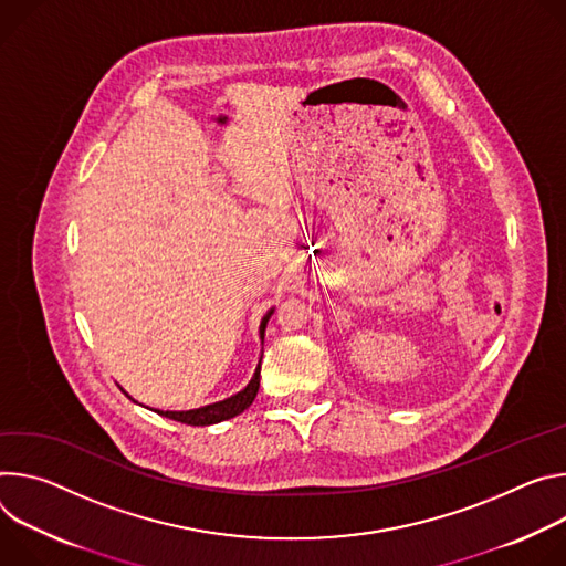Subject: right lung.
Returning <instances> with one entry per match:
<instances>
[{"label":"right lung","mask_w":566,"mask_h":566,"mask_svg":"<svg viewBox=\"0 0 566 566\" xmlns=\"http://www.w3.org/2000/svg\"><path fill=\"white\" fill-rule=\"evenodd\" d=\"M272 312L274 310H270L261 322V335H265V326L272 317ZM259 387H261V361L256 366L254 378L249 380V385L242 391H238L235 396L227 398V400H220V402H213V405H207V407H200V409H188V411H161V409H155V411L164 418H170V420H177V422H184V424H193V427L216 424V422H222V420H229V418L242 413L251 402H254V398L259 394ZM125 396H128V394H125Z\"/></svg>","instance_id":"right-lung-1"}]
</instances>
